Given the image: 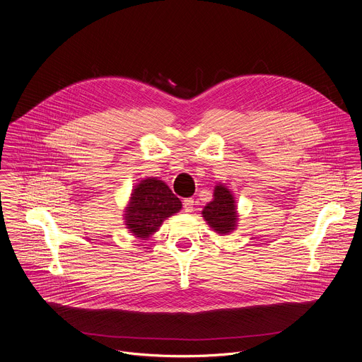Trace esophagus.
I'll use <instances>...</instances> for the list:
<instances>
[{
    "label": "esophagus",
    "instance_id": "esophagus-1",
    "mask_svg": "<svg viewBox=\"0 0 362 362\" xmlns=\"http://www.w3.org/2000/svg\"><path fill=\"white\" fill-rule=\"evenodd\" d=\"M182 205H184L185 212H192V209H194V199L192 198H187V199H184Z\"/></svg>",
    "mask_w": 362,
    "mask_h": 362
}]
</instances>
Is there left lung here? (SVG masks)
Masks as SVG:
<instances>
[{
    "mask_svg": "<svg viewBox=\"0 0 362 362\" xmlns=\"http://www.w3.org/2000/svg\"><path fill=\"white\" fill-rule=\"evenodd\" d=\"M205 222L221 236L232 233L239 221L238 206L232 191L223 185L216 184L214 188V199L202 209Z\"/></svg>",
    "mask_w": 362,
    "mask_h": 362,
    "instance_id": "8db88e82",
    "label": "left lung"
}]
</instances>
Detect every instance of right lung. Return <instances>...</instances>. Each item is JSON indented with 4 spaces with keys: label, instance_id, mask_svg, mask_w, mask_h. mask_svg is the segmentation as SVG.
Masks as SVG:
<instances>
[{
    "label": "right lung",
    "instance_id": "obj_1",
    "mask_svg": "<svg viewBox=\"0 0 362 362\" xmlns=\"http://www.w3.org/2000/svg\"><path fill=\"white\" fill-rule=\"evenodd\" d=\"M181 208L180 198L164 181L157 177H147L133 187L129 204L123 211V219L133 236L146 240Z\"/></svg>",
    "mask_w": 362,
    "mask_h": 362
}]
</instances>
